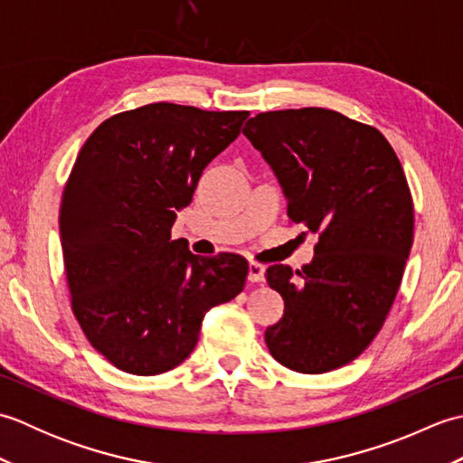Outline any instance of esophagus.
<instances>
[{"instance_id":"34e87169","label":"esophagus","mask_w":463,"mask_h":463,"mask_svg":"<svg viewBox=\"0 0 463 463\" xmlns=\"http://www.w3.org/2000/svg\"><path fill=\"white\" fill-rule=\"evenodd\" d=\"M249 280L250 282H262L264 280V267L259 262L249 264Z\"/></svg>"}]
</instances>
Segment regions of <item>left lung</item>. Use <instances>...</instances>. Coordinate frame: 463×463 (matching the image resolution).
<instances>
[{"instance_id": "left-lung-1", "label": "left lung", "mask_w": 463, "mask_h": 463, "mask_svg": "<svg viewBox=\"0 0 463 463\" xmlns=\"http://www.w3.org/2000/svg\"><path fill=\"white\" fill-rule=\"evenodd\" d=\"M242 133L277 175L290 221L320 234L302 270L269 267L284 314L264 340L294 372L336 370L368 348L398 294L414 241L404 169L378 129L320 107L259 113Z\"/></svg>"}]
</instances>
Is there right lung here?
<instances>
[{"label": "right lung", "instance_id": "obj_1", "mask_svg": "<svg viewBox=\"0 0 463 463\" xmlns=\"http://www.w3.org/2000/svg\"><path fill=\"white\" fill-rule=\"evenodd\" d=\"M247 117L151 103L103 121L77 155L59 213L71 308L93 348L123 372L179 366L204 314L244 288L247 260L196 257L171 229Z\"/></svg>", "mask_w": 463, "mask_h": 463}]
</instances>
